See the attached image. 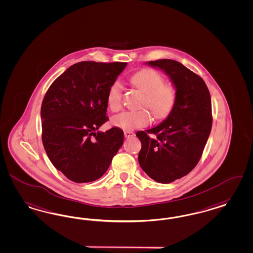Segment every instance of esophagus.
Masks as SVG:
<instances>
[{
	"mask_svg": "<svg viewBox=\"0 0 253 253\" xmlns=\"http://www.w3.org/2000/svg\"><path fill=\"white\" fill-rule=\"evenodd\" d=\"M124 134H125V137H126V138H130V137L135 136V133L129 130L125 131V133H124Z\"/></svg>",
	"mask_w": 253,
	"mask_h": 253,
	"instance_id": "1",
	"label": "esophagus"
}]
</instances>
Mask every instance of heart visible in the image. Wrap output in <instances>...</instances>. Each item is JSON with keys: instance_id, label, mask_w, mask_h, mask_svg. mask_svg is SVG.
I'll use <instances>...</instances> for the list:
<instances>
[{"instance_id": "heart-1", "label": "heart", "mask_w": 253, "mask_h": 253, "mask_svg": "<svg viewBox=\"0 0 253 253\" xmlns=\"http://www.w3.org/2000/svg\"><path fill=\"white\" fill-rule=\"evenodd\" d=\"M132 84L137 87L144 97L141 107H147L157 119H164L172 112L176 103V92L172 86L164 84V79L154 69L143 68L130 77ZM108 107L112 112H118L122 108V86L115 82L111 85L107 95ZM151 114L146 109L124 112L112 118L114 126L124 130L144 127L151 122Z\"/></svg>"}]
</instances>
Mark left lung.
<instances>
[{
  "mask_svg": "<svg viewBox=\"0 0 253 253\" xmlns=\"http://www.w3.org/2000/svg\"><path fill=\"white\" fill-rule=\"evenodd\" d=\"M146 64L169 76L176 89V103L159 126L136 133L141 142L138 160L149 177L169 184L187 175L202 157L212 128L211 96L204 80L177 61Z\"/></svg>",
  "mask_w": 253,
  "mask_h": 253,
  "instance_id": "obj_1",
  "label": "left lung"
}]
</instances>
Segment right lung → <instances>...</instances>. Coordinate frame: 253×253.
<instances>
[{
  "label": "right lung",
  "instance_id": "obj_1",
  "mask_svg": "<svg viewBox=\"0 0 253 253\" xmlns=\"http://www.w3.org/2000/svg\"><path fill=\"white\" fill-rule=\"evenodd\" d=\"M126 63L85 61L49 86L41 106L42 141L53 166L75 183L101 177L124 142V132L97 130L109 120L108 91Z\"/></svg>",
  "mask_w": 253,
  "mask_h": 253
}]
</instances>
